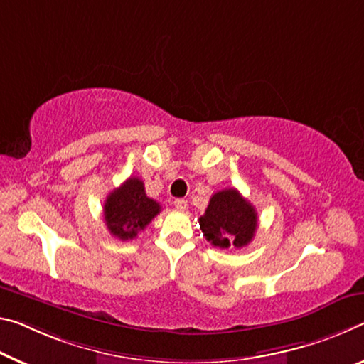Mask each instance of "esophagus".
I'll return each mask as SVG.
<instances>
[{"instance_id": "1", "label": "esophagus", "mask_w": 364, "mask_h": 364, "mask_svg": "<svg viewBox=\"0 0 364 364\" xmlns=\"http://www.w3.org/2000/svg\"><path fill=\"white\" fill-rule=\"evenodd\" d=\"M175 207H176L178 210H186L188 209V200L175 199Z\"/></svg>"}]
</instances>
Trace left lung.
Masks as SVG:
<instances>
[{"label":"left lung","instance_id":"obj_1","mask_svg":"<svg viewBox=\"0 0 364 364\" xmlns=\"http://www.w3.org/2000/svg\"><path fill=\"white\" fill-rule=\"evenodd\" d=\"M199 223L213 246L243 247L256 233L257 212L235 188L222 189L212 196Z\"/></svg>","mask_w":364,"mask_h":364}]
</instances>
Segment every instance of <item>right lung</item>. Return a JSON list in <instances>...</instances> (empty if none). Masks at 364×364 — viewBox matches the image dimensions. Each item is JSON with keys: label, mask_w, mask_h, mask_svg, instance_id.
<instances>
[{"label": "right lung", "mask_w": 364, "mask_h": 364, "mask_svg": "<svg viewBox=\"0 0 364 364\" xmlns=\"http://www.w3.org/2000/svg\"><path fill=\"white\" fill-rule=\"evenodd\" d=\"M160 210L161 207L157 200L147 198L142 180L128 178L119 188L107 196L103 217L108 232L114 238L128 241L136 238L137 233L146 228Z\"/></svg>", "instance_id": "add662e5"}]
</instances>
